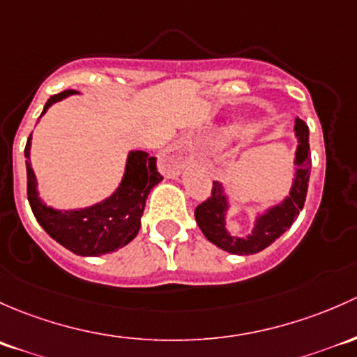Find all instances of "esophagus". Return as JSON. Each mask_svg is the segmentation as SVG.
Returning a JSON list of instances; mask_svg holds the SVG:
<instances>
[{
  "label": "esophagus",
  "mask_w": 357,
  "mask_h": 357,
  "mask_svg": "<svg viewBox=\"0 0 357 357\" xmlns=\"http://www.w3.org/2000/svg\"><path fill=\"white\" fill-rule=\"evenodd\" d=\"M192 161L189 154V148H187L185 142L177 141L172 146H168L165 149V153L161 154V167L168 172V174H177L182 170L185 165H189Z\"/></svg>",
  "instance_id": "obj_1"
}]
</instances>
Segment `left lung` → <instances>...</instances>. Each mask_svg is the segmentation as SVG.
<instances>
[{
  "label": "left lung",
  "mask_w": 357,
  "mask_h": 357,
  "mask_svg": "<svg viewBox=\"0 0 357 357\" xmlns=\"http://www.w3.org/2000/svg\"><path fill=\"white\" fill-rule=\"evenodd\" d=\"M294 132L297 139L296 158H294L296 174H294L289 196L284 197L278 204L270 206L266 211L259 213L255 218V229L251 230V234L245 237H235L227 230V215L230 209L229 196L222 183L213 182L211 197H208L194 211L197 225L209 242L230 255L249 256L266 249L290 229L306 201L311 170L310 128L303 120L296 119Z\"/></svg>",
  "instance_id": "left-lung-1"
}]
</instances>
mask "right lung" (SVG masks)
Here are the masks:
<instances>
[{
    "label": "right lung",
    "instance_id": "add662e5",
    "mask_svg": "<svg viewBox=\"0 0 357 357\" xmlns=\"http://www.w3.org/2000/svg\"><path fill=\"white\" fill-rule=\"evenodd\" d=\"M73 94L79 93L63 91L51 96L41 116L51 105ZM31 137L25 146L27 197L36 220L46 234L79 256L108 255L134 241L141 229L146 199L153 187L163 178L156 170V158L149 156L146 151H130L122 182L112 196L87 208L54 209L39 197L38 178L31 167Z\"/></svg>",
    "mask_w": 357,
    "mask_h": 357
}]
</instances>
